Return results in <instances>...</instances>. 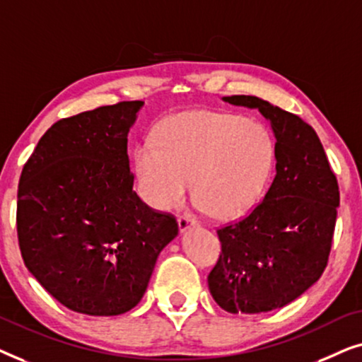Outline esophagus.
<instances>
[{
	"label": "esophagus",
	"mask_w": 362,
	"mask_h": 362,
	"mask_svg": "<svg viewBox=\"0 0 362 362\" xmlns=\"http://www.w3.org/2000/svg\"><path fill=\"white\" fill-rule=\"evenodd\" d=\"M177 222H180V230H181V232H186L187 229H191V227H194V226L199 224L196 217H192V216H189V214L181 216L180 221H177Z\"/></svg>",
	"instance_id": "34e87169"
}]
</instances>
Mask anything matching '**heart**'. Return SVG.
<instances>
[{
	"instance_id": "b5f03b06",
	"label": "heart",
	"mask_w": 362,
	"mask_h": 362,
	"mask_svg": "<svg viewBox=\"0 0 362 362\" xmlns=\"http://www.w3.org/2000/svg\"><path fill=\"white\" fill-rule=\"evenodd\" d=\"M275 163L274 136L264 123L235 113H177L158 125L133 155L141 197L175 209L191 191L217 217L239 216L264 192Z\"/></svg>"
}]
</instances>
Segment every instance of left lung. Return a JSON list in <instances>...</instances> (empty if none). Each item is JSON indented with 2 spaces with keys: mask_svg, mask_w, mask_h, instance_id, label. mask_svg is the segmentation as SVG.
I'll list each match as a JSON object with an SVG mask.
<instances>
[{
  "mask_svg": "<svg viewBox=\"0 0 362 362\" xmlns=\"http://www.w3.org/2000/svg\"><path fill=\"white\" fill-rule=\"evenodd\" d=\"M222 100L257 108L270 122L276 175L250 214L217 229L222 252L207 284L222 310L265 313L291 303L323 274L339 187L318 135L298 115L254 95Z\"/></svg>",
  "mask_w": 362,
  "mask_h": 362,
  "instance_id": "1",
  "label": "left lung"
}]
</instances>
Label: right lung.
Instances as JSON below:
<instances>
[{
  "instance_id": "1",
  "label": "right lung",
  "mask_w": 362,
  "mask_h": 362,
  "mask_svg": "<svg viewBox=\"0 0 362 362\" xmlns=\"http://www.w3.org/2000/svg\"><path fill=\"white\" fill-rule=\"evenodd\" d=\"M143 102L62 118L39 140L18 186L24 265L59 303L115 316L140 303L176 217L133 191L127 143Z\"/></svg>"
}]
</instances>
